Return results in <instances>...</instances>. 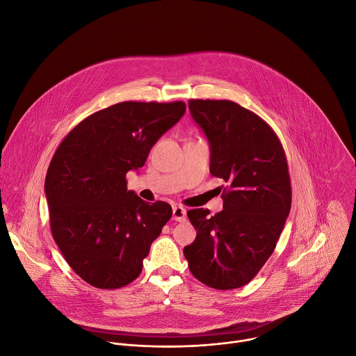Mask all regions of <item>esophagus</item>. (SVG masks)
Segmentation results:
<instances>
[{
  "label": "esophagus",
  "mask_w": 356,
  "mask_h": 356,
  "mask_svg": "<svg viewBox=\"0 0 356 356\" xmlns=\"http://www.w3.org/2000/svg\"><path fill=\"white\" fill-rule=\"evenodd\" d=\"M172 218H174V221L184 222L186 220V210L181 206H175L172 209Z\"/></svg>",
  "instance_id": "esophagus-1"
}]
</instances>
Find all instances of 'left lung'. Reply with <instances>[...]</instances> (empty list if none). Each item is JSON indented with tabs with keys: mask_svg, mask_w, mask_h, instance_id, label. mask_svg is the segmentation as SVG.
Returning a JSON list of instances; mask_svg holds the SVG:
<instances>
[{
	"mask_svg": "<svg viewBox=\"0 0 356 356\" xmlns=\"http://www.w3.org/2000/svg\"><path fill=\"white\" fill-rule=\"evenodd\" d=\"M189 111L209 139L210 172L228 186L221 213L188 211L197 235L184 254L206 286L238 289L268 261L290 213L287 159L275 131L236 102L191 99Z\"/></svg>",
	"mask_w": 356,
	"mask_h": 356,
	"instance_id": "1",
	"label": "left lung"
}]
</instances>
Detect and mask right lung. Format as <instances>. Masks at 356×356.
Here are the masks:
<instances>
[{"label":"right lung","instance_id":"add662e5","mask_svg":"<svg viewBox=\"0 0 356 356\" xmlns=\"http://www.w3.org/2000/svg\"><path fill=\"white\" fill-rule=\"evenodd\" d=\"M181 101L120 102L79 122L58 146L45 177L54 240L70 268L97 289L134 282L150 244L170 221L168 203L127 189L152 146L184 116Z\"/></svg>","mask_w":356,"mask_h":356}]
</instances>
